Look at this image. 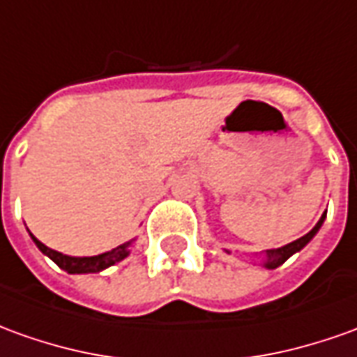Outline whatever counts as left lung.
<instances>
[{"instance_id":"1","label":"left lung","mask_w":357,"mask_h":357,"mask_svg":"<svg viewBox=\"0 0 357 357\" xmlns=\"http://www.w3.org/2000/svg\"><path fill=\"white\" fill-rule=\"evenodd\" d=\"M324 220H326V211H324L323 215H321V220L317 221V225H314L313 229L309 231L307 235L299 237V239L294 241V243H289V245H284V247H280V249L266 250V252L262 255V266L268 268V270H274V268L282 266V264L286 262L287 258L294 257L296 252H299V250L303 249V247H307V245L311 243V239H313L314 235L319 233V229L323 227ZM227 252H229V250H227ZM255 257L260 258V255H255Z\"/></svg>"}]
</instances>
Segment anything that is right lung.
<instances>
[{
  "label": "right lung",
  "instance_id": "add662e5",
  "mask_svg": "<svg viewBox=\"0 0 357 357\" xmlns=\"http://www.w3.org/2000/svg\"><path fill=\"white\" fill-rule=\"evenodd\" d=\"M31 239L34 241V245L38 247V250L46 255V257L54 260L61 270H66L68 274H97V272H102L107 268L114 266L116 262L124 260V258L130 255V247L136 239H130L124 245H120L116 249L108 250V252H102V255H97V257H68V255H61L58 250L48 249L44 243L34 237L31 233Z\"/></svg>",
  "mask_w": 357,
  "mask_h": 357
}]
</instances>
